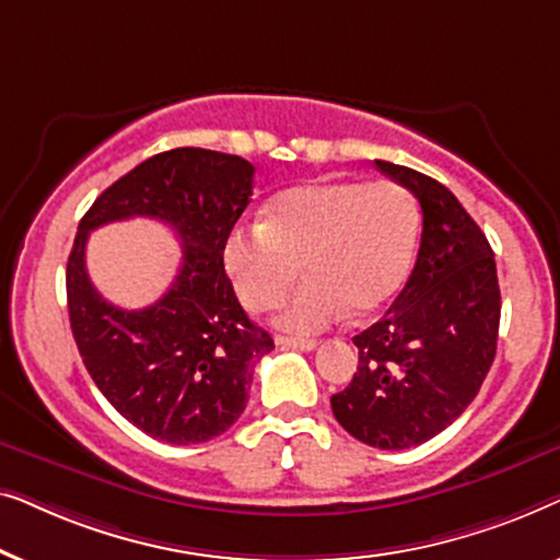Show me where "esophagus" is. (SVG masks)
<instances>
[{"label": "esophagus", "mask_w": 560, "mask_h": 560, "mask_svg": "<svg viewBox=\"0 0 560 560\" xmlns=\"http://www.w3.org/2000/svg\"><path fill=\"white\" fill-rule=\"evenodd\" d=\"M275 343L282 349H301V351H313L318 347L316 339H298V336H275Z\"/></svg>", "instance_id": "obj_1"}]
</instances>
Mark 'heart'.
<instances>
[{
    "label": "heart",
    "instance_id": "obj_1",
    "mask_svg": "<svg viewBox=\"0 0 560 560\" xmlns=\"http://www.w3.org/2000/svg\"><path fill=\"white\" fill-rule=\"evenodd\" d=\"M418 247V209L393 180L318 178L275 194L262 221L232 229L224 265L249 311L280 303L278 324L311 334L343 313L364 318L395 298Z\"/></svg>",
    "mask_w": 560,
    "mask_h": 560
}]
</instances>
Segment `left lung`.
I'll return each instance as SVG.
<instances>
[{
	"label": "left lung",
	"mask_w": 560,
	"mask_h": 560,
	"mask_svg": "<svg viewBox=\"0 0 560 560\" xmlns=\"http://www.w3.org/2000/svg\"><path fill=\"white\" fill-rule=\"evenodd\" d=\"M374 163L418 198L423 234L402 293L354 336V380L331 395V410L357 441L400 451L431 441L477 397L502 301L494 252L458 198L412 167Z\"/></svg>",
	"instance_id": "8db88e82"
}]
</instances>
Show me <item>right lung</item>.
<instances>
[{
	"instance_id": "right-lung-1",
	"label": "right lung",
	"mask_w": 560,
	"mask_h": 560,
	"mask_svg": "<svg viewBox=\"0 0 560 560\" xmlns=\"http://www.w3.org/2000/svg\"><path fill=\"white\" fill-rule=\"evenodd\" d=\"M252 178L255 167L240 155L160 152L91 203L68 257V316L91 380L121 418L173 446L229 431L247 405L255 364L275 349L224 272L226 236L247 209ZM135 215L175 228L184 259L160 302L127 312L88 280L85 242L94 228Z\"/></svg>"
}]
</instances>
